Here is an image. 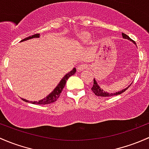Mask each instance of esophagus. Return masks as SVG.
<instances>
[{"label": "esophagus", "mask_w": 149, "mask_h": 149, "mask_svg": "<svg viewBox=\"0 0 149 149\" xmlns=\"http://www.w3.org/2000/svg\"><path fill=\"white\" fill-rule=\"evenodd\" d=\"M87 65L86 64L84 63V64H81V65H79L77 67V70L78 71H82V70H84V69H86V68H87Z\"/></svg>", "instance_id": "esophagus-1"}]
</instances>
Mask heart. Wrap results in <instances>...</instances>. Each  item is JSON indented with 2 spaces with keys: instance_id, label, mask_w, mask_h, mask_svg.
Instances as JSON below:
<instances>
[{
  "instance_id": "b5f03b06",
  "label": "heart",
  "mask_w": 149,
  "mask_h": 149,
  "mask_svg": "<svg viewBox=\"0 0 149 149\" xmlns=\"http://www.w3.org/2000/svg\"><path fill=\"white\" fill-rule=\"evenodd\" d=\"M91 38V35L88 33H83L80 34L78 36V40L81 43H85L87 42L88 40H90Z\"/></svg>"
}]
</instances>
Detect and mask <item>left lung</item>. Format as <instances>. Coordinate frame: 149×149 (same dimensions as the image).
<instances>
[{"label": "left lung", "instance_id": "obj_1", "mask_svg": "<svg viewBox=\"0 0 149 149\" xmlns=\"http://www.w3.org/2000/svg\"><path fill=\"white\" fill-rule=\"evenodd\" d=\"M122 36H123V38L131 40V41H132L133 43H134V44H136L135 42H134V40H132V39L130 38L129 36H128L126 34L122 33ZM131 84H130V86H131ZM130 86H128L127 88H124V89H123V90L120 91L116 92V93H108V92H105L104 91H103V89L101 88L98 85V83H97V81H95V79H94V80H93V87L91 88V90H92V91L94 93V94L95 95H98V96H103V97H109V96H113V95H116L120 94V93H122L123 92H124L126 90H127L128 88Z\"/></svg>", "mask_w": 149, "mask_h": 149}]
</instances>
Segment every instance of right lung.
<instances>
[{
  "instance_id": "1",
  "label": "right lung",
  "mask_w": 149,
  "mask_h": 149,
  "mask_svg": "<svg viewBox=\"0 0 149 149\" xmlns=\"http://www.w3.org/2000/svg\"><path fill=\"white\" fill-rule=\"evenodd\" d=\"M39 37H40V34L39 33L35 34V35H33V36H29L28 38H26L23 39L21 42L24 41V40H29V39L34 38H39ZM76 68H74L73 70H70L69 73H66V74H65V76L63 77V79L61 80L60 82L58 83V84L56 86V87L55 88L54 90L51 93H49V94L47 95L46 97H45V98H43L42 100H40V101H32L31 103H33V104L45 105V104H49V103L55 102V101L57 100V98L60 96L61 93V91H62L63 89V88L65 87V84H66V81H68V78H69L70 76H73V74H75V73H76ZM23 100L24 101H26V102H28V103L30 102L29 101H28V100H26V99H24V98H23Z\"/></svg>"
}]
</instances>
